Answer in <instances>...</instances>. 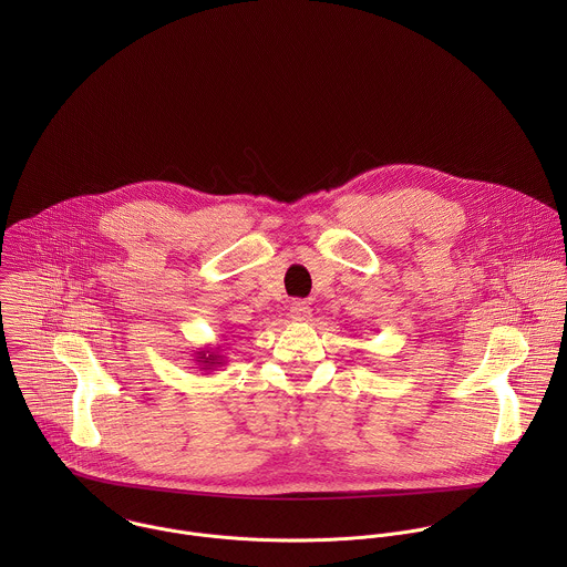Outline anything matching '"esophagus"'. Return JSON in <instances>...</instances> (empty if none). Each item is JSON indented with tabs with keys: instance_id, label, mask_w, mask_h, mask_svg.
Instances as JSON below:
<instances>
[{
	"instance_id": "esophagus-1",
	"label": "esophagus",
	"mask_w": 567,
	"mask_h": 567,
	"mask_svg": "<svg viewBox=\"0 0 567 567\" xmlns=\"http://www.w3.org/2000/svg\"><path fill=\"white\" fill-rule=\"evenodd\" d=\"M312 317V310H310V306L306 303V301H292V306H290V319L292 321H308Z\"/></svg>"
}]
</instances>
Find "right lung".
I'll use <instances>...</instances> for the list:
<instances>
[{
    "instance_id": "1",
    "label": "right lung",
    "mask_w": 567,
    "mask_h": 567,
    "mask_svg": "<svg viewBox=\"0 0 567 567\" xmlns=\"http://www.w3.org/2000/svg\"><path fill=\"white\" fill-rule=\"evenodd\" d=\"M194 360L198 364L200 371H214L216 367L225 364V355H223V344L216 347H203L200 351L194 353Z\"/></svg>"
}]
</instances>
